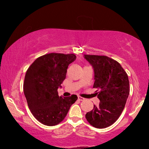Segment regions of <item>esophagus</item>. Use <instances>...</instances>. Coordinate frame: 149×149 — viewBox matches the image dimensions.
I'll use <instances>...</instances> for the list:
<instances>
[{"mask_svg":"<svg viewBox=\"0 0 149 149\" xmlns=\"http://www.w3.org/2000/svg\"><path fill=\"white\" fill-rule=\"evenodd\" d=\"M78 100H80V101H83L85 99L83 98V97H81V96H78Z\"/></svg>","mask_w":149,"mask_h":149,"instance_id":"esophagus-1","label":"esophagus"}]
</instances>
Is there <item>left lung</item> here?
Wrapping results in <instances>:
<instances>
[{
	"instance_id": "1",
	"label": "left lung",
	"mask_w": 149,
	"mask_h": 149,
	"mask_svg": "<svg viewBox=\"0 0 149 149\" xmlns=\"http://www.w3.org/2000/svg\"><path fill=\"white\" fill-rule=\"evenodd\" d=\"M93 67V87L100 100L98 106L85 115L87 121L96 128H106L118 119L125 107L130 93L128 76L117 61L104 56L84 55Z\"/></svg>"
}]
</instances>
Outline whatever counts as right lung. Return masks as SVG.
Here are the masks:
<instances>
[{
    "mask_svg": "<svg viewBox=\"0 0 149 149\" xmlns=\"http://www.w3.org/2000/svg\"><path fill=\"white\" fill-rule=\"evenodd\" d=\"M74 54L52 53L38 58L26 71L24 93L34 117L45 125L60 123L66 117L77 95L59 96L58 89L66 79Z\"/></svg>",
    "mask_w": 149,
    "mask_h": 149,
    "instance_id": "right-lung-1",
    "label": "right lung"
}]
</instances>
